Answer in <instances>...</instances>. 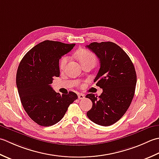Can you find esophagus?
<instances>
[{
	"label": "esophagus",
	"instance_id": "obj_1",
	"mask_svg": "<svg viewBox=\"0 0 159 159\" xmlns=\"http://www.w3.org/2000/svg\"><path fill=\"white\" fill-rule=\"evenodd\" d=\"M84 98H85V97H84L83 94H79V95H78V99H84Z\"/></svg>",
	"mask_w": 159,
	"mask_h": 159
}]
</instances>
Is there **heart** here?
Here are the masks:
<instances>
[{
  "label": "heart",
  "mask_w": 159,
  "mask_h": 159,
  "mask_svg": "<svg viewBox=\"0 0 159 159\" xmlns=\"http://www.w3.org/2000/svg\"><path fill=\"white\" fill-rule=\"evenodd\" d=\"M75 56L79 60L80 62L82 65L84 64H88V63H95L96 62V57L92 52L86 50V49H82L77 51L76 53ZM69 60V57L67 56H64L61 58L60 62V67L61 69H64L66 67V64Z\"/></svg>",
  "instance_id": "1"
}]
</instances>
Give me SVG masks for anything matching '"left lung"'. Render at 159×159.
<instances>
[{
  "label": "left lung",
  "mask_w": 159,
  "mask_h": 159,
  "mask_svg": "<svg viewBox=\"0 0 159 159\" xmlns=\"http://www.w3.org/2000/svg\"><path fill=\"white\" fill-rule=\"evenodd\" d=\"M100 61V69L94 80L103 89L101 95L86 96L93 102L87 116L96 124L108 126L120 119L134 98L137 74L130 58L112 42L92 43L87 45Z\"/></svg>",
  "instance_id": "8db88e82"
}]
</instances>
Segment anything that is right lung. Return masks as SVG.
Masks as SVG:
<instances>
[{"label": "right lung", "instance_id": "right-lung-1", "mask_svg": "<svg viewBox=\"0 0 159 159\" xmlns=\"http://www.w3.org/2000/svg\"><path fill=\"white\" fill-rule=\"evenodd\" d=\"M75 45L45 40L29 51L19 64L16 73L19 97L26 112L38 125L47 127L57 124L77 99L75 93L60 95L51 86L54 77L60 76V59Z\"/></svg>", "mask_w": 159, "mask_h": 159}]
</instances>
